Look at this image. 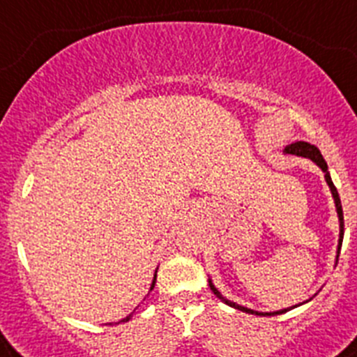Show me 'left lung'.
I'll return each instance as SVG.
<instances>
[{
    "instance_id": "8db88e82",
    "label": "left lung",
    "mask_w": 357,
    "mask_h": 357,
    "mask_svg": "<svg viewBox=\"0 0 357 357\" xmlns=\"http://www.w3.org/2000/svg\"><path fill=\"white\" fill-rule=\"evenodd\" d=\"M284 153H286V154H294V156L309 158V160L314 161L316 165H318V167H320L321 170H324L325 181H327L328 188H331V192H333L334 204H336V212H337V219H340V241H337V255H336V262H337V257H340V250H342V243H343V230H345V228H343V210H342V201H340V194H337V190H336V187H334L333 179H331V174H328L327 163H325L324 156H321V153H320V151H318V147H314V145L307 144V142H294V144L287 145V147L284 149ZM208 284H210V289L213 291V294H215L217 298L221 300V302H225L226 305H230V307L238 309V311L250 312V314H257V316H275V314H282V312L289 311V309H282V311H275V312H259V311H253V309L243 307V305H238V303L230 302V300H226L225 296H222V294L215 289V286H213L212 280H210V278H208ZM293 307H296V305H293Z\"/></svg>"
}]
</instances>
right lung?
I'll use <instances>...</instances> for the list:
<instances>
[{"label": "right lung", "instance_id": "obj_1", "mask_svg": "<svg viewBox=\"0 0 357 357\" xmlns=\"http://www.w3.org/2000/svg\"><path fill=\"white\" fill-rule=\"evenodd\" d=\"M154 284H156V275H154V280H153V284H151V291L154 289ZM129 320H131V314H129V316H126V318H123L122 321H129Z\"/></svg>", "mask_w": 357, "mask_h": 357}]
</instances>
